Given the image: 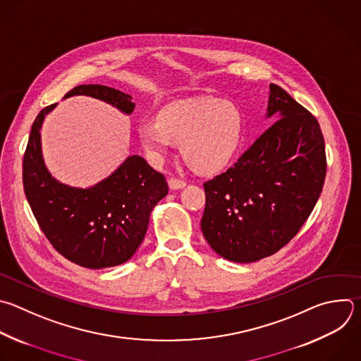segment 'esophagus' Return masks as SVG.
Instances as JSON below:
<instances>
[{
	"label": "esophagus",
	"instance_id": "obj_1",
	"mask_svg": "<svg viewBox=\"0 0 361 361\" xmlns=\"http://www.w3.org/2000/svg\"><path fill=\"white\" fill-rule=\"evenodd\" d=\"M169 187H170L171 190L183 188V187H185V181H184V180H180V178H176V177H170V178H169Z\"/></svg>",
	"mask_w": 361,
	"mask_h": 361
}]
</instances>
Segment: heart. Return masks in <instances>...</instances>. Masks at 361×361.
Returning a JSON list of instances; mask_svg holds the SVG:
<instances>
[{"mask_svg": "<svg viewBox=\"0 0 361 361\" xmlns=\"http://www.w3.org/2000/svg\"><path fill=\"white\" fill-rule=\"evenodd\" d=\"M243 128L241 110L233 103L198 96L173 102L160 117L142 120L139 135L153 159L160 160L176 142H183L184 160L198 171L214 173L233 157Z\"/></svg>", "mask_w": 361, "mask_h": 361, "instance_id": "1", "label": "heart"}]
</instances>
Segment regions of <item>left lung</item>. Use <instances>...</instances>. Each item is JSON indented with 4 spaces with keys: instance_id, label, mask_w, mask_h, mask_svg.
Masks as SVG:
<instances>
[{
    "instance_id": "1",
    "label": "left lung",
    "mask_w": 361,
    "mask_h": 361,
    "mask_svg": "<svg viewBox=\"0 0 361 361\" xmlns=\"http://www.w3.org/2000/svg\"><path fill=\"white\" fill-rule=\"evenodd\" d=\"M269 87L275 122L232 167L204 183L202 233L218 255L239 264L283 248L313 211L326 177L317 118L281 86Z\"/></svg>"
}]
</instances>
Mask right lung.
<instances>
[{
  "label": "right lung",
  "mask_w": 361,
  "mask_h": 361,
  "mask_svg": "<svg viewBox=\"0 0 361 361\" xmlns=\"http://www.w3.org/2000/svg\"><path fill=\"white\" fill-rule=\"evenodd\" d=\"M85 94L132 113V96L102 85H80L65 97ZM44 107L32 125L23 160V183L34 216L51 245L68 261L89 269L129 261L146 235L152 209L167 195L166 177L140 156H130L90 188L61 184L41 153V126L55 107Z\"/></svg>",
  "instance_id": "right-lung-1"
}]
</instances>
